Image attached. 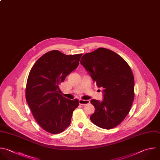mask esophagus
Returning <instances> with one entry per match:
<instances>
[{
  "label": "esophagus",
  "instance_id": "1",
  "mask_svg": "<svg viewBox=\"0 0 160 160\" xmlns=\"http://www.w3.org/2000/svg\"><path fill=\"white\" fill-rule=\"evenodd\" d=\"M90 102V101L89 100H82V99H79V103L81 105H86L88 104Z\"/></svg>",
  "mask_w": 160,
  "mask_h": 160
}]
</instances>
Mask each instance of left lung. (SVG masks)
<instances>
[{
    "instance_id": "obj_1",
    "label": "left lung",
    "mask_w": 160,
    "mask_h": 160,
    "mask_svg": "<svg viewBox=\"0 0 160 160\" xmlns=\"http://www.w3.org/2000/svg\"><path fill=\"white\" fill-rule=\"evenodd\" d=\"M80 62L98 87L104 88L102 101L91 100L95 108L91 121L103 129L116 127L129 113L134 101V79L129 66L105 48L84 54Z\"/></svg>"
}]
</instances>
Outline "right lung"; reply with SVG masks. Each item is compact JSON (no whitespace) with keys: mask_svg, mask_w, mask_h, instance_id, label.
I'll return each instance as SVG.
<instances>
[{"mask_svg":"<svg viewBox=\"0 0 160 160\" xmlns=\"http://www.w3.org/2000/svg\"><path fill=\"white\" fill-rule=\"evenodd\" d=\"M82 55L68 56L51 51L41 56L29 72L26 89L27 102L38 123L50 133L65 130L79 105L78 99L62 96L59 86L77 68Z\"/></svg>","mask_w":160,"mask_h":160,"instance_id":"1","label":"right lung"}]
</instances>
